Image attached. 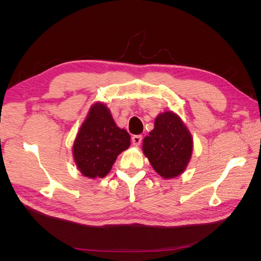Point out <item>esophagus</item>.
I'll return each mask as SVG.
<instances>
[{
    "mask_svg": "<svg viewBox=\"0 0 261 261\" xmlns=\"http://www.w3.org/2000/svg\"><path fill=\"white\" fill-rule=\"evenodd\" d=\"M141 141H143V136L141 135H135L132 137V143L135 147H138L141 144Z\"/></svg>",
    "mask_w": 261,
    "mask_h": 261,
    "instance_id": "esophagus-1",
    "label": "esophagus"
}]
</instances>
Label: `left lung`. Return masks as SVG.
<instances>
[{"mask_svg": "<svg viewBox=\"0 0 261 261\" xmlns=\"http://www.w3.org/2000/svg\"><path fill=\"white\" fill-rule=\"evenodd\" d=\"M143 150L158 174L173 178L184 172L193 151V139L180 118L172 112L158 115Z\"/></svg>", "mask_w": 261, "mask_h": 261, "instance_id": "8db88e82", "label": "left lung"}]
</instances>
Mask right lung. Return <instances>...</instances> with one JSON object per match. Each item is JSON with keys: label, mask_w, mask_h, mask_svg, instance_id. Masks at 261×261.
<instances>
[{"label": "right lung", "mask_w": 261, "mask_h": 261, "mask_svg": "<svg viewBox=\"0 0 261 261\" xmlns=\"http://www.w3.org/2000/svg\"><path fill=\"white\" fill-rule=\"evenodd\" d=\"M129 145V134L117 127L105 105L96 103L77 134L73 153L83 175L105 177L117 155Z\"/></svg>", "instance_id": "add662e5"}]
</instances>
